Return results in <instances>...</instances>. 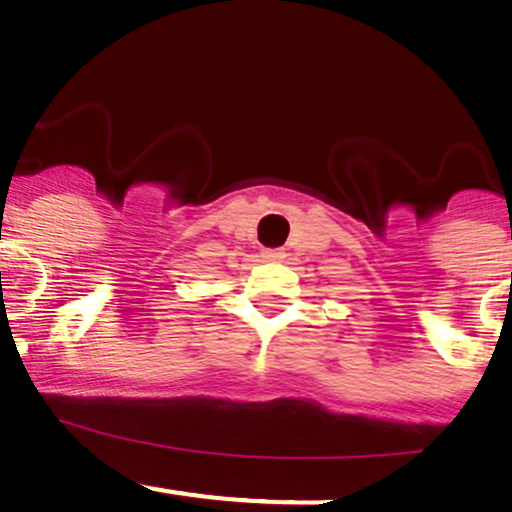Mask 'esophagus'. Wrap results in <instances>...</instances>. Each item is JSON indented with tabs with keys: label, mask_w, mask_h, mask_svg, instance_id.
<instances>
[{
	"label": "esophagus",
	"mask_w": 512,
	"mask_h": 512,
	"mask_svg": "<svg viewBox=\"0 0 512 512\" xmlns=\"http://www.w3.org/2000/svg\"><path fill=\"white\" fill-rule=\"evenodd\" d=\"M261 256L266 258V261H281V258H286V251H283V249H263Z\"/></svg>",
	"instance_id": "1"
}]
</instances>
